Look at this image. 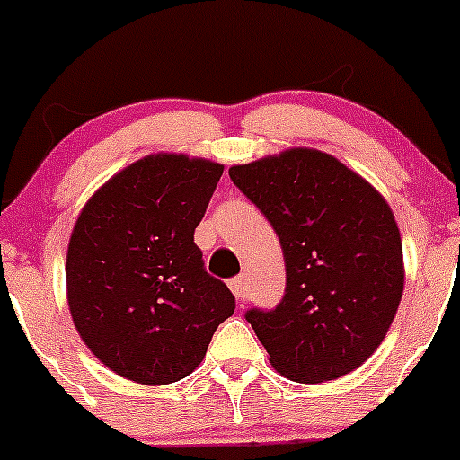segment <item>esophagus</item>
I'll return each instance as SVG.
<instances>
[{
    "label": "esophagus",
    "instance_id": "1",
    "mask_svg": "<svg viewBox=\"0 0 460 460\" xmlns=\"http://www.w3.org/2000/svg\"><path fill=\"white\" fill-rule=\"evenodd\" d=\"M229 289L234 291V296L238 300L247 298V280H244L243 276H238V278H234V280H229Z\"/></svg>",
    "mask_w": 460,
    "mask_h": 460
}]
</instances>
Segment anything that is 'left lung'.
Returning a JSON list of instances; mask_svg holds the SVG:
<instances>
[{"instance_id": "8db88e82", "label": "left lung", "mask_w": 460, "mask_h": 460, "mask_svg": "<svg viewBox=\"0 0 460 460\" xmlns=\"http://www.w3.org/2000/svg\"><path fill=\"white\" fill-rule=\"evenodd\" d=\"M229 175L271 222L285 258V298L271 312H247L269 363L296 383L358 369L387 336L405 287L387 200L309 146L234 164Z\"/></svg>"}]
</instances>
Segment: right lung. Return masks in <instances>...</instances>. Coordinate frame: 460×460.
Wrapping results in <instances>:
<instances>
[{
  "label": "right lung",
  "instance_id": "1",
  "mask_svg": "<svg viewBox=\"0 0 460 460\" xmlns=\"http://www.w3.org/2000/svg\"><path fill=\"white\" fill-rule=\"evenodd\" d=\"M222 171L187 153H151L106 180L77 216L68 309L93 356L122 378L151 387L184 378L234 314V294L193 243Z\"/></svg>",
  "mask_w": 460,
  "mask_h": 460
}]
</instances>
